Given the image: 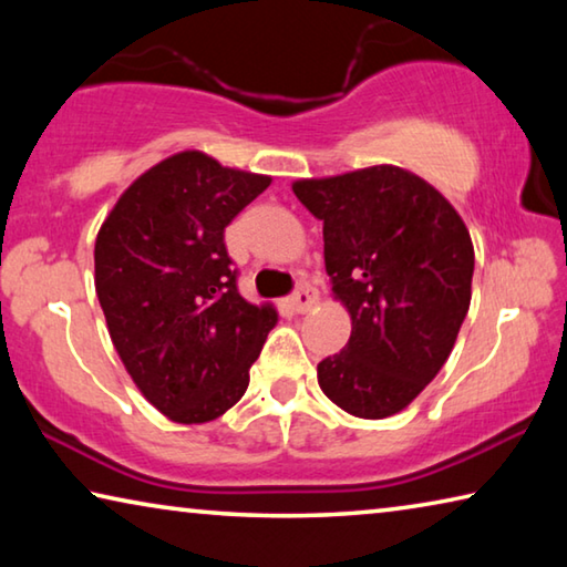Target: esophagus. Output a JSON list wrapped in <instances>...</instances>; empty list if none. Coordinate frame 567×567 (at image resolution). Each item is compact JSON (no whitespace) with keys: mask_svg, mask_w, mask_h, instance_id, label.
Wrapping results in <instances>:
<instances>
[{"mask_svg":"<svg viewBox=\"0 0 567 567\" xmlns=\"http://www.w3.org/2000/svg\"><path fill=\"white\" fill-rule=\"evenodd\" d=\"M315 302H318V292L310 285H300V290L290 297V307L295 312H307Z\"/></svg>","mask_w":567,"mask_h":567,"instance_id":"obj_1","label":"esophagus"}]
</instances>
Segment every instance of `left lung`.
I'll use <instances>...</instances> for the list:
<instances>
[{
	"label": "left lung",
	"instance_id": "left-lung-1",
	"mask_svg": "<svg viewBox=\"0 0 567 567\" xmlns=\"http://www.w3.org/2000/svg\"><path fill=\"white\" fill-rule=\"evenodd\" d=\"M292 192L322 219L324 270L352 320L344 350L318 364L320 388L354 417L395 415L437 375L467 315L475 249L463 217L395 165L297 179Z\"/></svg>",
	"mask_w": 567,
	"mask_h": 567
}]
</instances>
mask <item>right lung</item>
<instances>
[{
	"instance_id": "obj_1",
	"label": "right lung",
	"mask_w": 567,
	"mask_h": 567,
	"mask_svg": "<svg viewBox=\"0 0 567 567\" xmlns=\"http://www.w3.org/2000/svg\"><path fill=\"white\" fill-rule=\"evenodd\" d=\"M272 177L177 152L122 192L94 243V290L134 385L172 422L235 405L275 328L272 305L237 292L225 227Z\"/></svg>"
}]
</instances>
